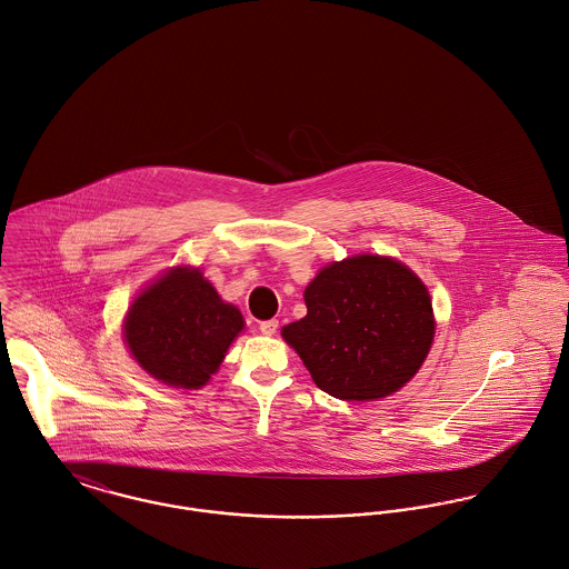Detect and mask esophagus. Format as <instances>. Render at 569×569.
Listing matches in <instances>:
<instances>
[{
	"mask_svg": "<svg viewBox=\"0 0 569 569\" xmlns=\"http://www.w3.org/2000/svg\"><path fill=\"white\" fill-rule=\"evenodd\" d=\"M277 329H279V320H277V318H270V320H261V322H259V331H261L263 336H274Z\"/></svg>",
	"mask_w": 569,
	"mask_h": 569,
	"instance_id": "1",
	"label": "esophagus"
}]
</instances>
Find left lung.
<instances>
[{
  "mask_svg": "<svg viewBox=\"0 0 569 569\" xmlns=\"http://www.w3.org/2000/svg\"><path fill=\"white\" fill-rule=\"evenodd\" d=\"M306 306L308 316L281 336L316 386L336 399L369 401L399 390L435 338L428 288L390 257L358 254L322 268Z\"/></svg>",
  "mask_w": 569,
  "mask_h": 569,
  "instance_id": "obj_1",
  "label": "left lung"
}]
</instances>
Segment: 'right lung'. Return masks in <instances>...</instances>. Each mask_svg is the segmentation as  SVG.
Here are the masks:
<instances>
[{
	"label": "right lung",
	"instance_id": "right-lung-1",
	"mask_svg": "<svg viewBox=\"0 0 569 569\" xmlns=\"http://www.w3.org/2000/svg\"><path fill=\"white\" fill-rule=\"evenodd\" d=\"M244 318L198 270L174 268L143 290L124 325L134 360L163 383L200 388L218 371Z\"/></svg>",
	"mask_w": 569,
	"mask_h": 569
}]
</instances>
